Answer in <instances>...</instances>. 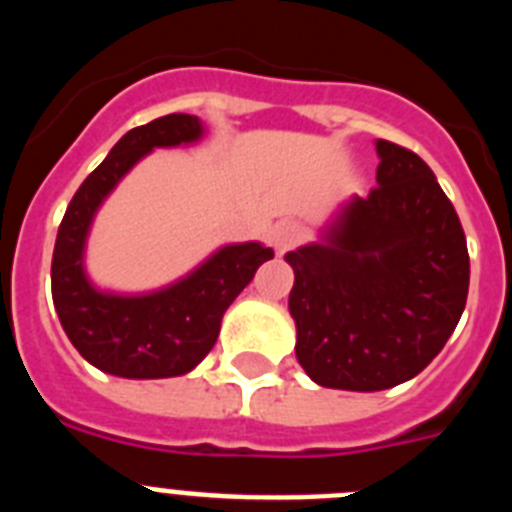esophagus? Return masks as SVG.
<instances>
[{
  "label": "esophagus",
  "mask_w": 512,
  "mask_h": 512,
  "mask_svg": "<svg viewBox=\"0 0 512 512\" xmlns=\"http://www.w3.org/2000/svg\"><path fill=\"white\" fill-rule=\"evenodd\" d=\"M300 238H302V228L297 223H292V220H282V223H277L274 225V230H271V243H274V248H277L279 253L295 246Z\"/></svg>",
  "instance_id": "obj_1"
}]
</instances>
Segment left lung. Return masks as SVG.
Segmentation results:
<instances>
[{"mask_svg": "<svg viewBox=\"0 0 512 512\" xmlns=\"http://www.w3.org/2000/svg\"><path fill=\"white\" fill-rule=\"evenodd\" d=\"M377 184L343 202L318 243L289 251L295 354L320 387L390 390L459 323L469 253L459 215L418 153L377 140Z\"/></svg>", "mask_w": 512, "mask_h": 512, "instance_id": "8db88e82", "label": "left lung"}]
</instances>
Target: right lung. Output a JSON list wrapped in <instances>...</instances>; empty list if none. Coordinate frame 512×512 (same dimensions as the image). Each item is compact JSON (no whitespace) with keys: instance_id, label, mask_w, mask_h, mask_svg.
Instances as JSON below:
<instances>
[{"instance_id":"1","label":"right lung","mask_w":512,"mask_h":512,"mask_svg":"<svg viewBox=\"0 0 512 512\" xmlns=\"http://www.w3.org/2000/svg\"><path fill=\"white\" fill-rule=\"evenodd\" d=\"M205 135L194 115H166L128 130L76 189L56 235L51 264L53 305L74 348L92 366L125 379L182 377L200 364L220 320L274 251L256 241L217 248L179 282L146 295L94 287L84 269L92 220L107 194L153 148L189 146Z\"/></svg>"}]
</instances>
